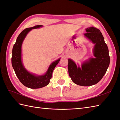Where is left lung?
<instances>
[{"label": "left lung", "instance_id": "left-lung-1", "mask_svg": "<svg viewBox=\"0 0 120 120\" xmlns=\"http://www.w3.org/2000/svg\"><path fill=\"white\" fill-rule=\"evenodd\" d=\"M84 34L95 45L94 54L95 58H91L84 62L82 68L77 67L73 60L69 59L68 69L69 77L74 83L84 86L93 85L103 77L110 63V57L107 44L100 30L94 27L86 29Z\"/></svg>", "mask_w": 120, "mask_h": 120}]
</instances>
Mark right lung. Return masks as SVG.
Segmentation results:
<instances>
[{
  "mask_svg": "<svg viewBox=\"0 0 120 120\" xmlns=\"http://www.w3.org/2000/svg\"><path fill=\"white\" fill-rule=\"evenodd\" d=\"M42 26L37 25L33 27L24 29L19 35L13 47L12 64L17 77L22 84L30 88L36 89L44 87L49 84L52 78V71L59 63L60 59L56 60L49 66L46 73L41 76H36L26 70L21 61V45L24 38L30 30Z\"/></svg>",
  "mask_w": 120,
  "mask_h": 120,
  "instance_id": "obj_1",
  "label": "right lung"
}]
</instances>
